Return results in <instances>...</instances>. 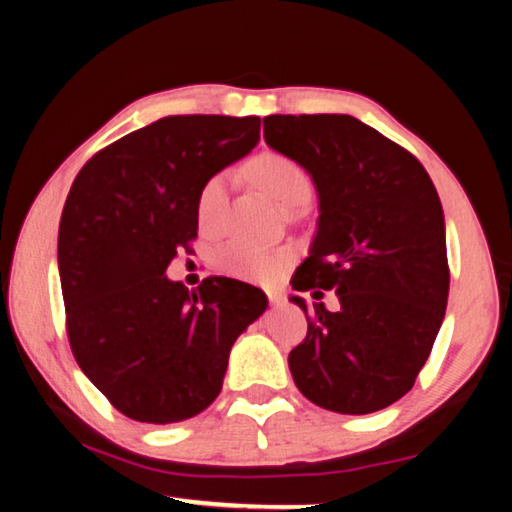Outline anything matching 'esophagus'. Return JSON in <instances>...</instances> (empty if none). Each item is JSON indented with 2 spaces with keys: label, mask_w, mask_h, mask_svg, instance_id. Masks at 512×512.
<instances>
[{
  "label": "esophagus",
  "mask_w": 512,
  "mask_h": 512,
  "mask_svg": "<svg viewBox=\"0 0 512 512\" xmlns=\"http://www.w3.org/2000/svg\"><path fill=\"white\" fill-rule=\"evenodd\" d=\"M268 302H271L273 307H280L282 302H284V298L280 296V293H268Z\"/></svg>",
  "instance_id": "esophagus-1"
}]
</instances>
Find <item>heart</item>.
I'll return each instance as SVG.
<instances>
[{
  "instance_id": "heart-1",
  "label": "heart",
  "mask_w": 512,
  "mask_h": 512,
  "mask_svg": "<svg viewBox=\"0 0 512 512\" xmlns=\"http://www.w3.org/2000/svg\"><path fill=\"white\" fill-rule=\"evenodd\" d=\"M250 169H253L257 183L284 207L307 205L311 194H314V183H311L307 169L284 153L266 151L257 155ZM228 194L230 171H219L205 180L196 198L198 223L203 228H216L221 223L225 205H228ZM282 262V253H273V250L262 246L248 244V241H232L216 255V264L223 273L248 282H268Z\"/></svg>"
}]
</instances>
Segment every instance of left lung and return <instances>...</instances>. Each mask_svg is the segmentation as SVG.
<instances>
[{
    "instance_id": "8db88e82",
    "label": "left lung",
    "mask_w": 512,
    "mask_h": 512,
    "mask_svg": "<svg viewBox=\"0 0 512 512\" xmlns=\"http://www.w3.org/2000/svg\"><path fill=\"white\" fill-rule=\"evenodd\" d=\"M264 140L314 180L320 216L291 284L339 309L291 300L307 336L289 354L300 393L327 411L366 415L411 391L443 325L445 216L415 155L350 115L264 117Z\"/></svg>"
}]
</instances>
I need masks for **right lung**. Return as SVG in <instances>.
Segmentation results:
<instances>
[{
    "label": "right lung",
    "instance_id": "add662e5",
    "mask_svg": "<svg viewBox=\"0 0 512 512\" xmlns=\"http://www.w3.org/2000/svg\"><path fill=\"white\" fill-rule=\"evenodd\" d=\"M259 142V117L173 115L94 153L60 216L58 271L74 359L137 422L194 418L266 296L230 277L196 291L164 271L196 239L205 180Z\"/></svg>",
    "mask_w": 512,
    "mask_h": 512
}]
</instances>
